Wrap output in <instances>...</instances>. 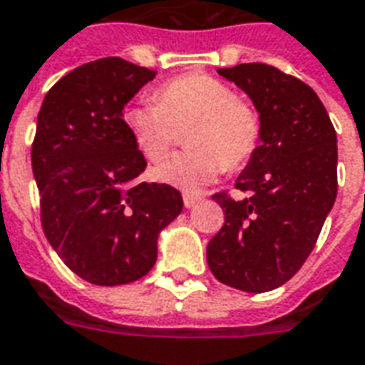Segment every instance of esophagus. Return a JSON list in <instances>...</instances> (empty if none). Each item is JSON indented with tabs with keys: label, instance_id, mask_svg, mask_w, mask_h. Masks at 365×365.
I'll return each instance as SVG.
<instances>
[{
	"label": "esophagus",
	"instance_id": "34e87169",
	"mask_svg": "<svg viewBox=\"0 0 365 365\" xmlns=\"http://www.w3.org/2000/svg\"><path fill=\"white\" fill-rule=\"evenodd\" d=\"M199 203V197L195 195H183V205H185V209H193L195 205Z\"/></svg>",
	"mask_w": 365,
	"mask_h": 365
}]
</instances>
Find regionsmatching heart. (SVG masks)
<instances>
[{
	"label": "heart",
	"mask_w": 365,
	"mask_h": 365,
	"mask_svg": "<svg viewBox=\"0 0 365 365\" xmlns=\"http://www.w3.org/2000/svg\"><path fill=\"white\" fill-rule=\"evenodd\" d=\"M123 125L135 148L148 162H160L185 133L187 153L170 156L155 178L183 193H197L224 170H240L255 156L263 123L257 108L240 98L228 83L205 73H185L164 81L155 102L128 108Z\"/></svg>",
	"instance_id": "obj_1"
}]
</instances>
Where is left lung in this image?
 <instances>
[{
    "label": "left lung",
    "instance_id": "1",
    "mask_svg": "<svg viewBox=\"0 0 365 365\" xmlns=\"http://www.w3.org/2000/svg\"><path fill=\"white\" fill-rule=\"evenodd\" d=\"M250 94L263 123L261 145L240 174L234 199H212L224 226L207 245L215 279L269 292L292 279L313 251L336 199V131L313 88L269 63L218 69Z\"/></svg>",
    "mask_w": 365,
    "mask_h": 365
}]
</instances>
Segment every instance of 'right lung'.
<instances>
[{
    "label": "right lung",
    "instance_id": "add662e5",
    "mask_svg": "<svg viewBox=\"0 0 365 365\" xmlns=\"http://www.w3.org/2000/svg\"><path fill=\"white\" fill-rule=\"evenodd\" d=\"M156 73L121 58L83 63L44 96L32 141L40 222L77 277L120 286L156 263L158 232L183 209L182 193L137 182L147 160L123 125V108Z\"/></svg>",
    "mask_w": 365,
    "mask_h": 365
}]
</instances>
